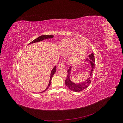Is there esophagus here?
<instances>
[{
  "label": "esophagus",
  "instance_id": "1",
  "mask_svg": "<svg viewBox=\"0 0 123 123\" xmlns=\"http://www.w3.org/2000/svg\"><path fill=\"white\" fill-rule=\"evenodd\" d=\"M65 68V66L64 65V64H59L57 66V69H64Z\"/></svg>",
  "mask_w": 123,
  "mask_h": 123
}]
</instances>
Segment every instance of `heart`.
<instances>
[{
	"label": "heart",
	"instance_id": "b5f03b06",
	"mask_svg": "<svg viewBox=\"0 0 123 123\" xmlns=\"http://www.w3.org/2000/svg\"><path fill=\"white\" fill-rule=\"evenodd\" d=\"M58 51L62 54H68L69 62L73 64L82 61L86 56L88 46L86 41L70 38L63 39L58 45Z\"/></svg>",
	"mask_w": 123,
	"mask_h": 123
}]
</instances>
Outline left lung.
Segmentation results:
<instances>
[{
  "label": "left lung",
  "mask_w": 123,
  "mask_h": 123,
  "mask_svg": "<svg viewBox=\"0 0 123 123\" xmlns=\"http://www.w3.org/2000/svg\"><path fill=\"white\" fill-rule=\"evenodd\" d=\"M86 62L89 63V65H90L91 70L89 76H88V79L80 83H74L71 80V73L72 71V67H69V69L68 70V74L67 76V79L65 80V84L66 86L70 90L74 91V92H80L84 90L85 89L87 88L90 84L91 83V79L92 76V73L93 72L95 68V59L94 55L92 53L89 55V58L87 59Z\"/></svg>",
  "instance_id": "1"
}]
</instances>
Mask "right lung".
Masks as SVG:
<instances>
[{"instance_id":"1","label":"right lung","mask_w":123,"mask_h":123,"mask_svg":"<svg viewBox=\"0 0 123 123\" xmlns=\"http://www.w3.org/2000/svg\"><path fill=\"white\" fill-rule=\"evenodd\" d=\"M54 37V35H41L40 36H39L36 39H34V40H33L32 42H31L30 43H29L28 44H32V43H38L40 42H42V41H43L44 40H46L48 39H51V38H53ZM56 66H55L54 67V68L52 70L51 72V74H50V80H49V84H48V86L47 87V88L44 90L43 91L40 92L39 93H43L44 91H46L47 89L49 88V87H50V86L51 85V80L53 76L54 75V74L56 72Z\"/></svg>"}]
</instances>
